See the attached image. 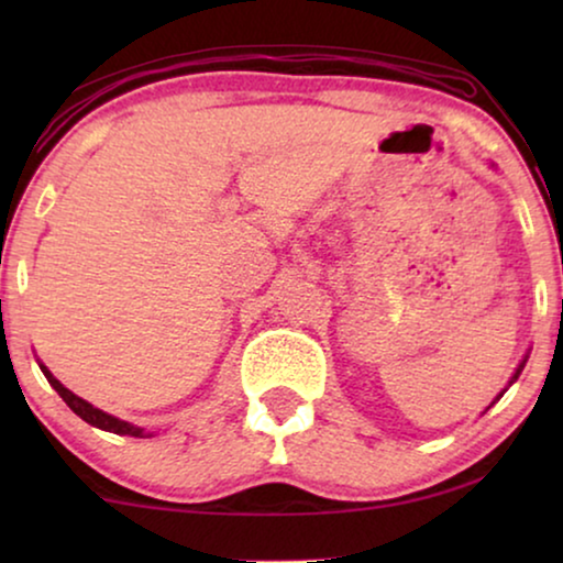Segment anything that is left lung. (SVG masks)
I'll return each mask as SVG.
<instances>
[{
    "label": "left lung",
    "instance_id": "1",
    "mask_svg": "<svg viewBox=\"0 0 563 563\" xmlns=\"http://www.w3.org/2000/svg\"><path fill=\"white\" fill-rule=\"evenodd\" d=\"M526 361H528V356H526V358H522V361H520V366H518V372H515V374H512V379H510V384H512V382H515V379H518V376H520V372H522V366H526ZM497 399H499V397H497Z\"/></svg>",
    "mask_w": 563,
    "mask_h": 563
}]
</instances>
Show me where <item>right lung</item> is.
<instances>
[{
	"mask_svg": "<svg viewBox=\"0 0 563 563\" xmlns=\"http://www.w3.org/2000/svg\"><path fill=\"white\" fill-rule=\"evenodd\" d=\"M41 372L45 374V379H48L51 387L58 391L60 399H64V402H66L68 407H71V410H74L76 415H79L81 420H87L89 426H95V428H99V430H107V433H118V435H133V438H148V435H151V433H145L143 428L130 426V422L114 418V415H107V412H102V410H99V407H95V405H89L87 399L76 397L71 389H66L64 384H60V382L56 379V376H53V374L48 372V366L41 364Z\"/></svg>",
	"mask_w": 563,
	"mask_h": 563,
	"instance_id": "right-lung-1",
	"label": "right lung"
}]
</instances>
